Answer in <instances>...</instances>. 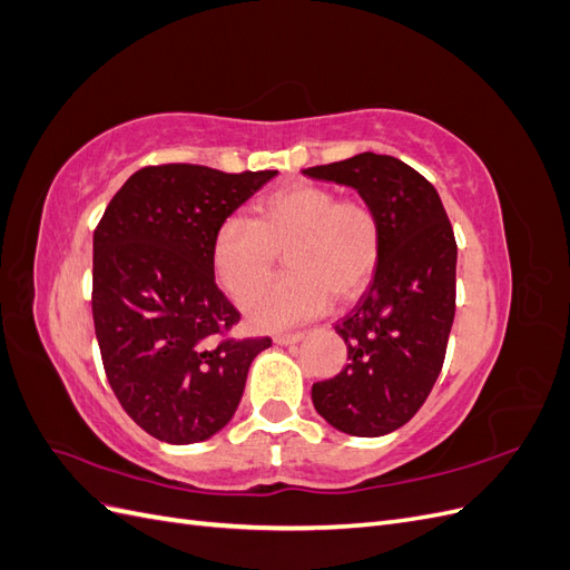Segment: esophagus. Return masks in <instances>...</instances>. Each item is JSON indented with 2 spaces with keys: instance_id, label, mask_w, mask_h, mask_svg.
I'll list each match as a JSON object with an SVG mask.
<instances>
[{
  "instance_id": "esophagus-1",
  "label": "esophagus",
  "mask_w": 570,
  "mask_h": 570,
  "mask_svg": "<svg viewBox=\"0 0 570 570\" xmlns=\"http://www.w3.org/2000/svg\"><path fill=\"white\" fill-rule=\"evenodd\" d=\"M275 344H283V347H287V344H297L304 340V333H278L273 337Z\"/></svg>"
}]
</instances>
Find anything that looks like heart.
<instances>
[{"label": "heart", "instance_id": "1", "mask_svg": "<svg viewBox=\"0 0 570 570\" xmlns=\"http://www.w3.org/2000/svg\"><path fill=\"white\" fill-rule=\"evenodd\" d=\"M285 250L291 273L255 291ZM383 228L364 199H337L331 187L297 183L258 199L254 220L230 216L212 245L216 278L233 299H243L258 331L321 316L333 302L358 297L381 262Z\"/></svg>", "mask_w": 570, "mask_h": 570}]
</instances>
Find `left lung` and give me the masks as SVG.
<instances>
[{"mask_svg": "<svg viewBox=\"0 0 570 570\" xmlns=\"http://www.w3.org/2000/svg\"><path fill=\"white\" fill-rule=\"evenodd\" d=\"M302 174L354 187L381 218V262L335 323L347 366L312 387L316 411L340 433L381 438L413 419L442 371L456 302L452 223L438 189L385 154L364 151Z\"/></svg>", "mask_w": 570, "mask_h": 570, "instance_id": "8db88e82", "label": "left lung"}]
</instances>
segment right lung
I'll return each instance as SVG.
<instances>
[{
  "mask_svg": "<svg viewBox=\"0 0 570 570\" xmlns=\"http://www.w3.org/2000/svg\"><path fill=\"white\" fill-rule=\"evenodd\" d=\"M278 170L166 164L132 174L92 239V318L109 385L145 433L214 438L271 337H226L239 312L216 285L218 226Z\"/></svg>",
  "mask_w": 570,
  "mask_h": 570,
  "instance_id": "1",
  "label": "right lung"
}]
</instances>
